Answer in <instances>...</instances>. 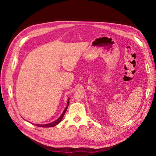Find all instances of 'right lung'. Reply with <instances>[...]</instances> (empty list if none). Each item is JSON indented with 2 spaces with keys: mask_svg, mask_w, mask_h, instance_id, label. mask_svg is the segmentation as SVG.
I'll use <instances>...</instances> for the list:
<instances>
[{
  "mask_svg": "<svg viewBox=\"0 0 156 156\" xmlns=\"http://www.w3.org/2000/svg\"><path fill=\"white\" fill-rule=\"evenodd\" d=\"M69 99H68V104H67V106L66 108H65L64 111H63L62 114H61V116L57 119L56 121H55L54 122H51V123H48V124H46V125H38V124H34V125H36L37 126H39V127H44V128H47V127H53V126H55V125H57L58 123H59V122L61 121L62 119L63 118V116L64 115V114L66 112V111L67 109H68V107L69 105Z\"/></svg>",
  "mask_w": 156,
  "mask_h": 156,
  "instance_id": "obj_1",
  "label": "right lung"
}]
</instances>
